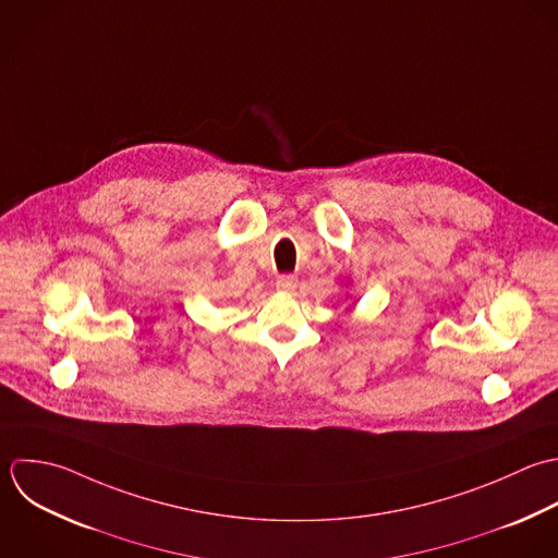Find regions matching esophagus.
Instances as JSON below:
<instances>
[{"label": "esophagus", "instance_id": "esophagus-1", "mask_svg": "<svg viewBox=\"0 0 558 558\" xmlns=\"http://www.w3.org/2000/svg\"><path fill=\"white\" fill-rule=\"evenodd\" d=\"M295 287H298V276H293V274H282V276H278V280H276V289H280V291H284V293L293 291Z\"/></svg>", "mask_w": 558, "mask_h": 558}]
</instances>
